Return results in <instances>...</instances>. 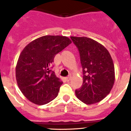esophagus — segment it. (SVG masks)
<instances>
[{
	"label": "esophagus",
	"mask_w": 131,
	"mask_h": 131,
	"mask_svg": "<svg viewBox=\"0 0 131 131\" xmlns=\"http://www.w3.org/2000/svg\"><path fill=\"white\" fill-rule=\"evenodd\" d=\"M66 79L67 81H70V80H71V75H69V76H68V77H67Z\"/></svg>",
	"instance_id": "obj_1"
}]
</instances>
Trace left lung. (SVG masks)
<instances>
[{
    "label": "left lung",
    "instance_id": "8db88e82",
    "mask_svg": "<svg viewBox=\"0 0 131 131\" xmlns=\"http://www.w3.org/2000/svg\"><path fill=\"white\" fill-rule=\"evenodd\" d=\"M78 48L83 68V84L75 90L81 101L92 104L103 100L110 93L115 81L114 65L107 50L88 37H71Z\"/></svg>",
    "mask_w": 131,
    "mask_h": 131
}]
</instances>
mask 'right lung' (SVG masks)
<instances>
[{"mask_svg": "<svg viewBox=\"0 0 131 131\" xmlns=\"http://www.w3.org/2000/svg\"><path fill=\"white\" fill-rule=\"evenodd\" d=\"M71 43L63 36L46 35L24 48L16 68L18 85L31 102L44 105L58 96L63 82L52 71L55 56Z\"/></svg>", "mask_w": 131, "mask_h": 131, "instance_id": "add662e5", "label": "right lung"}]
</instances>
